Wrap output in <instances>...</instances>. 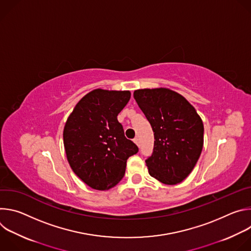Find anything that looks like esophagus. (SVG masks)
Instances as JSON below:
<instances>
[{
  "label": "esophagus",
  "mask_w": 251,
  "mask_h": 251,
  "mask_svg": "<svg viewBox=\"0 0 251 251\" xmlns=\"http://www.w3.org/2000/svg\"><path fill=\"white\" fill-rule=\"evenodd\" d=\"M134 143H135V144H136L138 147L140 146V142H139V139H138L137 137L134 139Z\"/></svg>",
  "instance_id": "obj_1"
}]
</instances>
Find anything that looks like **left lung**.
<instances>
[{"label":"left lung","instance_id":"8db88e82","mask_svg":"<svg viewBox=\"0 0 251 251\" xmlns=\"http://www.w3.org/2000/svg\"><path fill=\"white\" fill-rule=\"evenodd\" d=\"M134 98L154 132V150L146 160L151 176L165 185L183 182L203 146V124L195 107L165 87L134 91Z\"/></svg>","mask_w":251,"mask_h":251}]
</instances>
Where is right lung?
I'll return each instance as SVG.
<instances>
[{"mask_svg":"<svg viewBox=\"0 0 251 251\" xmlns=\"http://www.w3.org/2000/svg\"><path fill=\"white\" fill-rule=\"evenodd\" d=\"M130 97L129 90L94 89L78 101L65 122L63 145L69 166L94 190L115 187L127 159L138 152L117 120Z\"/></svg>","mask_w":251,"mask_h":251,"instance_id":"1","label":"right lung"}]
</instances>
